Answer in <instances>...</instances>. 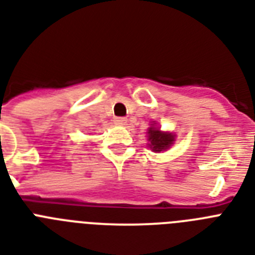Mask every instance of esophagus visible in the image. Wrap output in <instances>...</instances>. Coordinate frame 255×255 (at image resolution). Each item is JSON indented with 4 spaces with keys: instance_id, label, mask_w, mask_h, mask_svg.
<instances>
[{
    "instance_id": "esophagus-1",
    "label": "esophagus",
    "mask_w": 255,
    "mask_h": 255,
    "mask_svg": "<svg viewBox=\"0 0 255 255\" xmlns=\"http://www.w3.org/2000/svg\"><path fill=\"white\" fill-rule=\"evenodd\" d=\"M115 123L117 124V125H126L128 120H126L125 117H117V119L115 120Z\"/></svg>"
}]
</instances>
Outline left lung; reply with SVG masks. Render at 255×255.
Wrapping results in <instances>:
<instances>
[{
  "label": "left lung",
  "instance_id": "left-lung-1",
  "mask_svg": "<svg viewBox=\"0 0 255 255\" xmlns=\"http://www.w3.org/2000/svg\"><path fill=\"white\" fill-rule=\"evenodd\" d=\"M147 135H148V147L153 152H161V151H167L174 142L176 135L172 132L161 131L156 125L151 124V126L147 130Z\"/></svg>",
  "mask_w": 255,
  "mask_h": 255
}]
</instances>
